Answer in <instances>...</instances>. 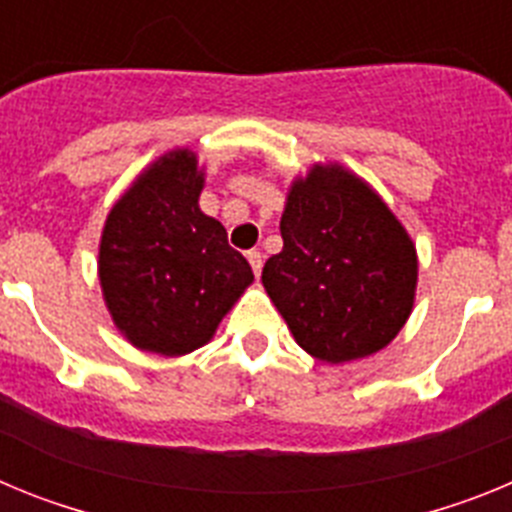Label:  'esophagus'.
<instances>
[{
  "label": "esophagus",
  "mask_w": 512,
  "mask_h": 512,
  "mask_svg": "<svg viewBox=\"0 0 512 512\" xmlns=\"http://www.w3.org/2000/svg\"><path fill=\"white\" fill-rule=\"evenodd\" d=\"M246 259H248V264H251L253 274L259 277V274H261V266H264V256H261V251H248V253H246Z\"/></svg>",
  "instance_id": "1"
}]
</instances>
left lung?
I'll return each mask as SVG.
<instances>
[{
  "mask_svg": "<svg viewBox=\"0 0 512 512\" xmlns=\"http://www.w3.org/2000/svg\"><path fill=\"white\" fill-rule=\"evenodd\" d=\"M279 230L261 282L297 346L325 364L390 346L413 312L418 251L369 182L336 161L312 164L289 184Z\"/></svg>",
  "mask_w": 512,
  "mask_h": 512,
  "instance_id": "8db88e82",
  "label": "left lung"
}]
</instances>
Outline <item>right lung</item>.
Here are the masks:
<instances>
[{
	"label": "right lung",
	"mask_w": 512,
	"mask_h": 512,
	"mask_svg": "<svg viewBox=\"0 0 512 512\" xmlns=\"http://www.w3.org/2000/svg\"><path fill=\"white\" fill-rule=\"evenodd\" d=\"M205 166L192 148L158 156L112 205L97 277L112 323L130 346L184 356L212 341L253 284L228 233L200 210Z\"/></svg>",
	"instance_id": "right-lung-1"
}]
</instances>
